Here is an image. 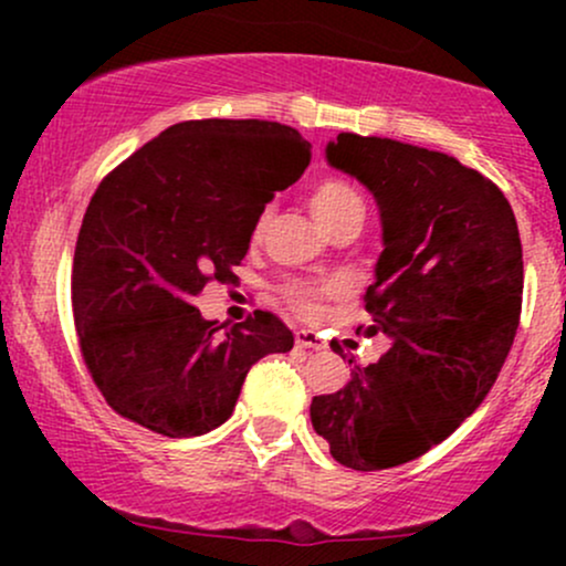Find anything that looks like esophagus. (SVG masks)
Segmentation results:
<instances>
[{
	"instance_id": "34e87169",
	"label": "esophagus",
	"mask_w": 566,
	"mask_h": 566,
	"mask_svg": "<svg viewBox=\"0 0 566 566\" xmlns=\"http://www.w3.org/2000/svg\"><path fill=\"white\" fill-rule=\"evenodd\" d=\"M295 343L301 348H308V350H324V348H327V343H324L316 333H311V329H301V333H295Z\"/></svg>"
}]
</instances>
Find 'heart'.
Wrapping results in <instances>:
<instances>
[{
    "label": "heart",
    "mask_w": 566,
    "mask_h": 566,
    "mask_svg": "<svg viewBox=\"0 0 566 566\" xmlns=\"http://www.w3.org/2000/svg\"><path fill=\"white\" fill-rule=\"evenodd\" d=\"M308 207L311 216H314L324 233L340 229V226H361V220H365V199H361V193L350 184H346V180L337 178L322 180V184L311 191ZM269 218L271 212H263L261 220H258L255 233H263L265 226H269ZM284 295H287L290 305L297 314L308 316V319L311 316L322 314L324 290L311 287V284L303 282H292L290 287L284 290Z\"/></svg>",
    "instance_id": "heart-1"
}]
</instances>
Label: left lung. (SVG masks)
Masks as SVG:
<instances>
[{"label": "left lung", "mask_w": 566, "mask_h": 566, "mask_svg": "<svg viewBox=\"0 0 566 566\" xmlns=\"http://www.w3.org/2000/svg\"><path fill=\"white\" fill-rule=\"evenodd\" d=\"M324 157L378 205L365 335L386 354L348 359L346 386L311 401V426L346 469H394L450 437L497 380L522 314L518 226L503 191L447 154L340 133Z\"/></svg>", "instance_id": "8db88e82"}]
</instances>
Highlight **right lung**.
Here are the masks:
<instances>
[{
    "label": "right lung",
    "instance_id": "1",
    "mask_svg": "<svg viewBox=\"0 0 566 566\" xmlns=\"http://www.w3.org/2000/svg\"><path fill=\"white\" fill-rule=\"evenodd\" d=\"M311 159L297 129L263 119L167 127L97 186L84 212L71 305L84 365L112 409L170 439L237 407L250 367L295 337L269 311L201 319L193 297L231 279L276 191Z\"/></svg>",
    "mask_w": 566,
    "mask_h": 566
}]
</instances>
